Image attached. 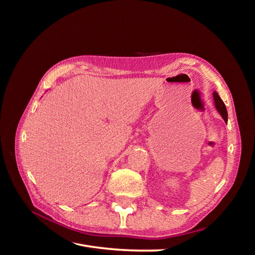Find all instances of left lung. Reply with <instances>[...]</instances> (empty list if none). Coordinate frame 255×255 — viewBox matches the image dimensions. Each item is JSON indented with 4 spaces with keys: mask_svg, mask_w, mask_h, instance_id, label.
<instances>
[{
    "mask_svg": "<svg viewBox=\"0 0 255 255\" xmlns=\"http://www.w3.org/2000/svg\"><path fill=\"white\" fill-rule=\"evenodd\" d=\"M213 97H214L216 109H217V111L221 115V117L223 118V120L228 122V112H227V107H226L225 103H223V101L220 99V97L218 96V94L216 91L213 92Z\"/></svg>",
    "mask_w": 255,
    "mask_h": 255,
    "instance_id": "obj_1",
    "label": "left lung"
}]
</instances>
